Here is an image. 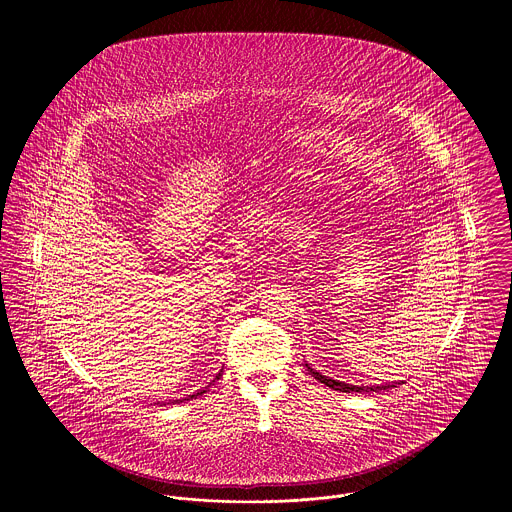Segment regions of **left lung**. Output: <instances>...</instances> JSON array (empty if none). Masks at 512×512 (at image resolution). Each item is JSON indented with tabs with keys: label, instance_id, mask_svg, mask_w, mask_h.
<instances>
[{
	"label": "left lung",
	"instance_id": "left-lung-1",
	"mask_svg": "<svg viewBox=\"0 0 512 512\" xmlns=\"http://www.w3.org/2000/svg\"><path fill=\"white\" fill-rule=\"evenodd\" d=\"M306 367H308V364H306ZM308 371H310V373H312V377H314V379H318L322 385H326V387H330V389H334V391H342V393H371V391H387V389L395 387V385H373V387L346 385V383H340V381L328 379V377L320 375L318 371H314V369H310V367H308Z\"/></svg>",
	"mask_w": 512,
	"mask_h": 512
}]
</instances>
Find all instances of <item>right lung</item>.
Returning a JSON list of instances; mask_svg holds the SVG:
<instances>
[{
  "label": "right lung",
  "instance_id": "add662e5",
  "mask_svg": "<svg viewBox=\"0 0 512 512\" xmlns=\"http://www.w3.org/2000/svg\"><path fill=\"white\" fill-rule=\"evenodd\" d=\"M218 377H221V373H218ZM218 377H216V379H218ZM212 383H214V381H212ZM206 389H208V387H206ZM206 389H200V391H198V393H194V395H190V399H196V397H200V395H202V393H206ZM184 401H188V399H184Z\"/></svg>",
  "mask_w": 512,
  "mask_h": 512
}]
</instances>
